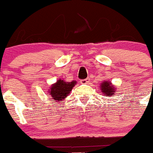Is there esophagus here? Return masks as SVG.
I'll return each instance as SVG.
<instances>
[{
    "mask_svg": "<svg viewBox=\"0 0 153 153\" xmlns=\"http://www.w3.org/2000/svg\"><path fill=\"white\" fill-rule=\"evenodd\" d=\"M89 82H90V79L88 78H86V79L81 80V83L82 84H88Z\"/></svg>",
    "mask_w": 153,
    "mask_h": 153,
    "instance_id": "esophagus-1",
    "label": "esophagus"
}]
</instances>
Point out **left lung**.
<instances>
[{"mask_svg":"<svg viewBox=\"0 0 153 153\" xmlns=\"http://www.w3.org/2000/svg\"><path fill=\"white\" fill-rule=\"evenodd\" d=\"M100 92H102L104 95L106 96H114V92L116 91V88L112 85L111 82H107V81H103L102 83L100 84Z\"/></svg>","mask_w":153,"mask_h":153,"instance_id":"8db88e82","label":"left lung"}]
</instances>
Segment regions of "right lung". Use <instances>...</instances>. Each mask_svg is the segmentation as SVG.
I'll return each instance as SVG.
<instances>
[{
    "instance_id": "obj_1",
    "label": "right lung",
    "mask_w": 153,
    "mask_h": 153,
    "mask_svg": "<svg viewBox=\"0 0 153 153\" xmlns=\"http://www.w3.org/2000/svg\"><path fill=\"white\" fill-rule=\"evenodd\" d=\"M76 81H72L71 82H65L62 79H59L55 84L50 87L49 93L52 96V100L60 101L65 99V97L69 94L70 91L72 90L73 87L76 85Z\"/></svg>"
}]
</instances>
